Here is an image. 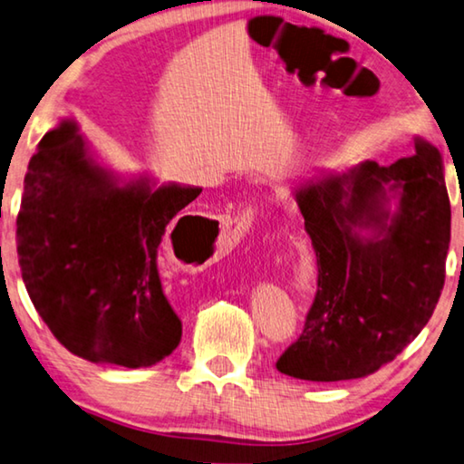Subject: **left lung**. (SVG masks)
Wrapping results in <instances>:
<instances>
[{"label": "left lung", "mask_w": 464, "mask_h": 464, "mask_svg": "<svg viewBox=\"0 0 464 464\" xmlns=\"http://www.w3.org/2000/svg\"><path fill=\"white\" fill-rule=\"evenodd\" d=\"M399 191L400 210L384 208ZM318 266L304 333L276 370L312 382L365 378L391 363L428 324L442 293L450 246V200L442 157L417 140L391 167L373 160L295 194ZM355 226H376L362 240Z\"/></svg>", "instance_id": "obj_1"}]
</instances>
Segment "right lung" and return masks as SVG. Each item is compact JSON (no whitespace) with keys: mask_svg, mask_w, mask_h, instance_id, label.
<instances>
[{"mask_svg":"<svg viewBox=\"0 0 464 464\" xmlns=\"http://www.w3.org/2000/svg\"><path fill=\"white\" fill-rule=\"evenodd\" d=\"M200 192H152L144 181L120 188L88 157L73 123L43 136L16 218L18 264L34 310L65 349L130 370L171 355L181 320L163 291L159 247Z\"/></svg>","mask_w":464,"mask_h":464,"instance_id":"right-lung-1","label":"right lung"}]
</instances>
